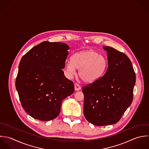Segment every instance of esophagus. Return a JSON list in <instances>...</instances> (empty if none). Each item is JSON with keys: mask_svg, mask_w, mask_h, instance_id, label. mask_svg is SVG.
Listing matches in <instances>:
<instances>
[{"mask_svg": "<svg viewBox=\"0 0 149 149\" xmlns=\"http://www.w3.org/2000/svg\"><path fill=\"white\" fill-rule=\"evenodd\" d=\"M74 88H75V90L76 91H79L81 88V86H80V85H79V84L75 83V84H74Z\"/></svg>", "mask_w": 149, "mask_h": 149, "instance_id": "esophagus-1", "label": "esophagus"}]
</instances>
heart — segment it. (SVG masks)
I'll return each instance as SVG.
<instances>
[{
  "label": "heart",
  "mask_w": 149,
  "mask_h": 149,
  "mask_svg": "<svg viewBox=\"0 0 149 149\" xmlns=\"http://www.w3.org/2000/svg\"><path fill=\"white\" fill-rule=\"evenodd\" d=\"M106 58L95 50L82 51L74 54L71 61L65 63V71L68 76L75 74L79 69V77L86 83H93L100 79L107 68Z\"/></svg>",
  "instance_id": "1"
}]
</instances>
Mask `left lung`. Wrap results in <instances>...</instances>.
I'll return each instance as SVG.
<instances>
[{"mask_svg": "<svg viewBox=\"0 0 149 149\" xmlns=\"http://www.w3.org/2000/svg\"><path fill=\"white\" fill-rule=\"evenodd\" d=\"M108 68L97 81L82 88L84 114L86 120L97 126L112 125L120 121L133 100L136 75L127 56L109 46Z\"/></svg>", "mask_w": 149, "mask_h": 149, "instance_id": "left-lung-1", "label": "left lung"}]
</instances>
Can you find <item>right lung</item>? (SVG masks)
Returning a JSON list of instances; mask_svg holds the SVG:
<instances>
[{
    "label": "right lung",
    "mask_w": 149,
    "mask_h": 149,
    "mask_svg": "<svg viewBox=\"0 0 149 149\" xmlns=\"http://www.w3.org/2000/svg\"><path fill=\"white\" fill-rule=\"evenodd\" d=\"M69 49L64 43L45 41L22 57L15 88L22 107L32 118L40 121L56 118L63 100L74 93V83L62 70Z\"/></svg>",
    "instance_id": "obj_1"
}]
</instances>
